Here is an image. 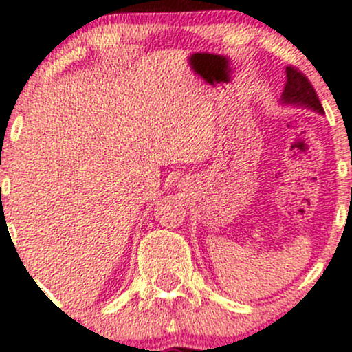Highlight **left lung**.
Returning a JSON list of instances; mask_svg holds the SVG:
<instances>
[{"label": "left lung", "instance_id": "1", "mask_svg": "<svg viewBox=\"0 0 352 352\" xmlns=\"http://www.w3.org/2000/svg\"><path fill=\"white\" fill-rule=\"evenodd\" d=\"M285 72H287V84L282 93V101L287 104H305L323 115V107L308 77L296 67H287Z\"/></svg>", "mask_w": 352, "mask_h": 352}]
</instances>
